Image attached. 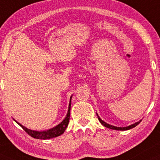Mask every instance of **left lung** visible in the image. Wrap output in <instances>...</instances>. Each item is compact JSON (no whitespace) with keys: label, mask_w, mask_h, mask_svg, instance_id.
Listing matches in <instances>:
<instances>
[{"label":"left lung","mask_w":160,"mask_h":160,"mask_svg":"<svg viewBox=\"0 0 160 160\" xmlns=\"http://www.w3.org/2000/svg\"><path fill=\"white\" fill-rule=\"evenodd\" d=\"M97 116H98V115H97ZM98 120H99L100 122H101L103 126H105V127H107V128H108V129H114V130H128V129H132V128L136 127V126H137V125H139V122H141V121L138 122H136V123H135V124L131 125V126H127V127H116V126H111V125H109V124H108V123L102 121V120L101 118H100L98 116Z\"/></svg>","instance_id":"obj_1"}]
</instances>
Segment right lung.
I'll return each mask as SVG.
<instances>
[{
	"label": "right lung",
	"instance_id": "1",
	"mask_svg": "<svg viewBox=\"0 0 160 160\" xmlns=\"http://www.w3.org/2000/svg\"><path fill=\"white\" fill-rule=\"evenodd\" d=\"M70 110H71V99L70 102H69V106H68V114H67L66 117H65V119L60 123V124L58 125L55 127L52 128V129L47 130V131H43V132H38V131H34V130H31L27 129L24 126H21V124L18 122H17L19 126H21L22 127V129L29 135L31 137L34 138V139H52V138L57 137V136H61L62 134H63L65 130L66 129L67 126H68L69 118H70Z\"/></svg>",
	"mask_w": 160,
	"mask_h": 160
}]
</instances>
